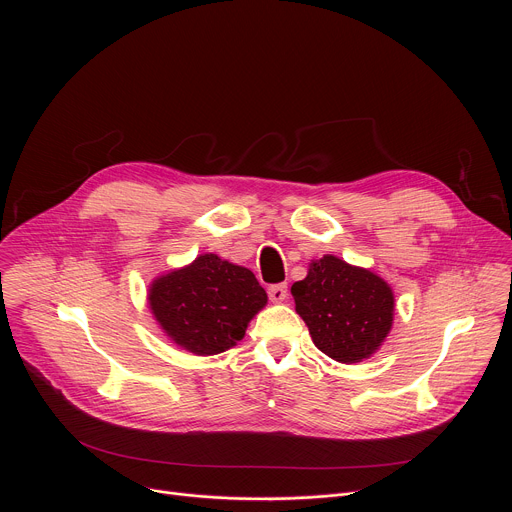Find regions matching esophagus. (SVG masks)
I'll use <instances>...</instances> for the list:
<instances>
[{
	"label": "esophagus",
	"mask_w": 512,
	"mask_h": 512,
	"mask_svg": "<svg viewBox=\"0 0 512 512\" xmlns=\"http://www.w3.org/2000/svg\"><path fill=\"white\" fill-rule=\"evenodd\" d=\"M267 294H269L271 302H275V304L283 302L287 298V283H273V285H269Z\"/></svg>",
	"instance_id": "esophagus-1"
}]
</instances>
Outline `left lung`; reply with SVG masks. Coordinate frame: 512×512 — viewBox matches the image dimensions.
Returning a JSON list of instances; mask_svg holds the SVG:
<instances>
[{
	"instance_id": "1",
	"label": "left lung",
	"mask_w": 512,
	"mask_h": 512,
	"mask_svg": "<svg viewBox=\"0 0 512 512\" xmlns=\"http://www.w3.org/2000/svg\"><path fill=\"white\" fill-rule=\"evenodd\" d=\"M291 296L314 344L338 362L371 356L393 324L391 287L334 255L314 261L308 277L291 285Z\"/></svg>"
}]
</instances>
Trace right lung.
I'll return each instance as SVG.
<instances>
[{
    "mask_svg": "<svg viewBox=\"0 0 512 512\" xmlns=\"http://www.w3.org/2000/svg\"><path fill=\"white\" fill-rule=\"evenodd\" d=\"M265 304L267 294L251 269L212 253L156 279L150 289V306L166 334L202 356L241 340Z\"/></svg>",
    "mask_w": 512,
    "mask_h": 512,
    "instance_id": "add662e5",
    "label": "right lung"
}]
</instances>
